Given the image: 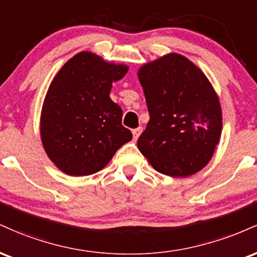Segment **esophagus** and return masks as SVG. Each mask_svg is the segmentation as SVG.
<instances>
[{"label":"esophagus","instance_id":"34e87169","mask_svg":"<svg viewBox=\"0 0 257 257\" xmlns=\"http://www.w3.org/2000/svg\"><path fill=\"white\" fill-rule=\"evenodd\" d=\"M141 133H143V128H141V126H139V128L134 129V131H133V139H134V140H138V138L140 137Z\"/></svg>","mask_w":257,"mask_h":257}]
</instances>
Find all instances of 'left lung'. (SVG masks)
Wrapping results in <instances>:
<instances>
[{
	"label": "left lung",
	"instance_id": "1",
	"mask_svg": "<svg viewBox=\"0 0 257 257\" xmlns=\"http://www.w3.org/2000/svg\"><path fill=\"white\" fill-rule=\"evenodd\" d=\"M138 77L150 112L138 139L140 152L164 175L198 173L213 157L222 131L219 96L208 77L178 53L144 64Z\"/></svg>",
	"mask_w": 257,
	"mask_h": 257
}]
</instances>
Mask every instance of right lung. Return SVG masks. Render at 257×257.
<instances>
[{
  "instance_id": "right-lung-1",
  "label": "right lung",
  "mask_w": 257,
  "mask_h": 257,
  "mask_svg": "<svg viewBox=\"0 0 257 257\" xmlns=\"http://www.w3.org/2000/svg\"><path fill=\"white\" fill-rule=\"evenodd\" d=\"M91 52L67 60L53 78L41 111V140L58 169L87 176L105 168L133 134L122 125V108L110 98L113 82L128 72Z\"/></svg>"
}]
</instances>
